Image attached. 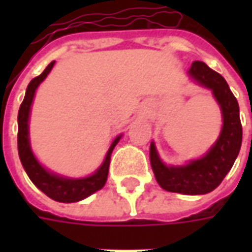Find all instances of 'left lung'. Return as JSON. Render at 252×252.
I'll use <instances>...</instances> for the list:
<instances>
[{
	"mask_svg": "<svg viewBox=\"0 0 252 252\" xmlns=\"http://www.w3.org/2000/svg\"><path fill=\"white\" fill-rule=\"evenodd\" d=\"M189 72L200 85L212 89L220 104L224 121L220 137L205 157L182 167L164 166L154 144L150 147V160L155 178L164 190L194 195L209 193L221 184L240 151L243 132L238 99L231 92L227 81L200 61L193 62Z\"/></svg>",
	"mask_w": 252,
	"mask_h": 252,
	"instance_id": "left-lung-1",
	"label": "left lung"
}]
</instances>
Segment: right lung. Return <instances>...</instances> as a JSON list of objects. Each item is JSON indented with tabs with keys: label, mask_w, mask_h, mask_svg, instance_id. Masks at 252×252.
I'll return each mask as SVG.
<instances>
[{
	"label": "right lung",
	"mask_w": 252,
	"mask_h": 252,
	"mask_svg": "<svg viewBox=\"0 0 252 252\" xmlns=\"http://www.w3.org/2000/svg\"><path fill=\"white\" fill-rule=\"evenodd\" d=\"M54 63L51 62L46 67V70L41 72L40 75L35 77L28 85L25 97L23 102L20 105L19 116V132H17V146H19V155L20 160L24 166L27 174L31 178V181L35 184L39 189L47 194L50 198L59 202H77L83 198H86L90 194H93L94 191L102 189L105 182L108 180V173H109V163L110 155L113 148L120 140L121 136H117L110 144L109 151L106 154L104 163L99 167L95 174L90 175L88 178L82 180H68V178H61L58 175H54L48 173L44 167H41L40 163L36 160L33 154L31 151L30 139H28V119H30V109L32 99L35 95L36 88L39 86V83L47 77V74L51 71Z\"/></svg>",
	"instance_id": "1"
}]
</instances>
